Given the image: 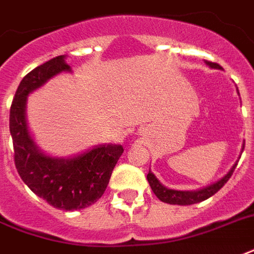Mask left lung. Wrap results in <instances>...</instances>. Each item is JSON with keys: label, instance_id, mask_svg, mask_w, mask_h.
Instances as JSON below:
<instances>
[{"label": "left lung", "instance_id": "obj_1", "mask_svg": "<svg viewBox=\"0 0 254 254\" xmlns=\"http://www.w3.org/2000/svg\"><path fill=\"white\" fill-rule=\"evenodd\" d=\"M205 64L209 65L211 68H217L221 69V67L217 63H212V62L205 61ZM245 145V143H244ZM244 149V147H243ZM237 162L232 166V169L229 170L228 173L225 174L224 177L219 179L217 182L212 183V185L207 186V187H203V189L193 190V191H178V190H171L167 189L161 183V182L155 178V175L149 170V174H147V182L150 185L153 192L155 193V196L158 197L161 201H165V203H169V204H178V205H190L195 204V203H200V201L208 199L212 195L219 191V190L223 187V186L228 182V179L232 177L233 171L236 169Z\"/></svg>", "mask_w": 254, "mask_h": 254}]
</instances>
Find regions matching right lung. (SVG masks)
I'll return each mask as SVG.
<instances>
[{"instance_id": "obj_1", "label": "right lung", "mask_w": 254, "mask_h": 254, "mask_svg": "<svg viewBox=\"0 0 254 254\" xmlns=\"http://www.w3.org/2000/svg\"><path fill=\"white\" fill-rule=\"evenodd\" d=\"M64 71H71V67L61 55L38 65L22 79L10 107V134L14 163L27 187L55 208L75 211L103 196L124 147L105 143L72 158L50 157L39 150L26 121L27 96Z\"/></svg>"}]
</instances>
